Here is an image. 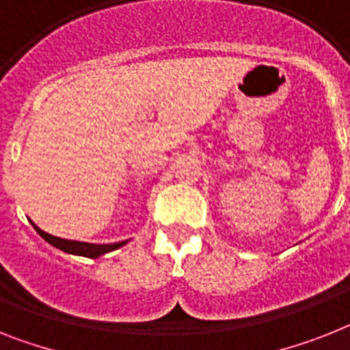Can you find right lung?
I'll use <instances>...</instances> for the list:
<instances>
[{"mask_svg":"<svg viewBox=\"0 0 350 350\" xmlns=\"http://www.w3.org/2000/svg\"><path fill=\"white\" fill-rule=\"evenodd\" d=\"M33 224V222H31ZM35 231L42 237L46 242H49L51 245H55L57 249L64 252H69V254H78V256H87V258H99L101 254H107L110 251H116V249L122 247L124 243L128 242H117V243H87V242H76V240H66L58 239V237H53V234L46 233L40 228L33 224Z\"/></svg>","mask_w":350,"mask_h":350,"instance_id":"1","label":"right lung"}]
</instances>
